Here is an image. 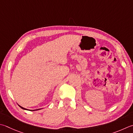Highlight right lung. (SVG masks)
Wrapping results in <instances>:
<instances>
[{
	"mask_svg": "<svg viewBox=\"0 0 133 133\" xmlns=\"http://www.w3.org/2000/svg\"><path fill=\"white\" fill-rule=\"evenodd\" d=\"M19 105V107L20 108H21L22 109H23V110H27V109H26V108H23L22 107H21V106H20L19 105ZM41 110V109H37V110H29V111H37V110Z\"/></svg>",
	"mask_w": 133,
	"mask_h": 133,
	"instance_id": "right-lung-1",
	"label": "right lung"
}]
</instances>
